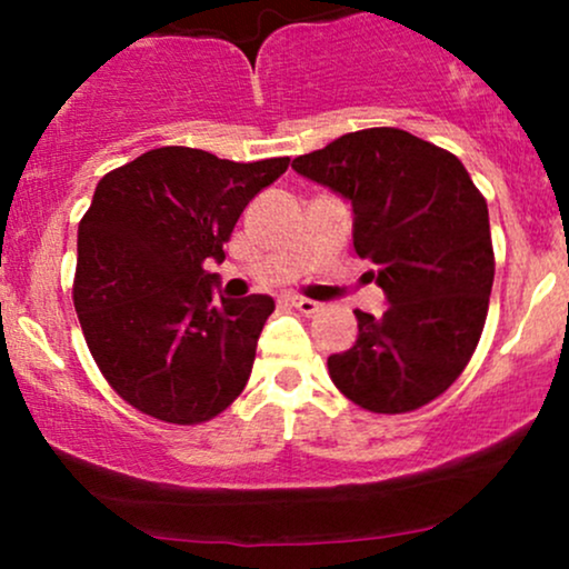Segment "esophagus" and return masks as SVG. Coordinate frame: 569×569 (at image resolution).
<instances>
[{"label":"esophagus","mask_w":569,"mask_h":569,"mask_svg":"<svg viewBox=\"0 0 569 569\" xmlns=\"http://www.w3.org/2000/svg\"><path fill=\"white\" fill-rule=\"evenodd\" d=\"M289 302L297 307L299 312H305V316H316V312L321 310V302H316V299H307V297H289Z\"/></svg>","instance_id":"34e87169"}]
</instances>
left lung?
<instances>
[{
	"mask_svg": "<svg viewBox=\"0 0 569 569\" xmlns=\"http://www.w3.org/2000/svg\"><path fill=\"white\" fill-rule=\"evenodd\" d=\"M293 171L352 206V246L388 293L380 318L356 310L358 339L329 356L337 390L375 415L439 398L485 331L495 251L485 194L447 149L401 128H367L302 154Z\"/></svg>",
	"mask_w": 569,
	"mask_h": 569,
	"instance_id": "1",
	"label": "left lung"
}]
</instances>
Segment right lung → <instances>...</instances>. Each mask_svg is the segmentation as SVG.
Instances as JSON below:
<instances>
[{"mask_svg":"<svg viewBox=\"0 0 569 569\" xmlns=\"http://www.w3.org/2000/svg\"><path fill=\"white\" fill-rule=\"evenodd\" d=\"M289 158L149 149L98 181L77 230L74 307L103 380L171 426L213 420L243 393L272 297L217 299L224 243Z\"/></svg>","mask_w":569,"mask_h":569,"instance_id":"add662e5","label":"right lung"}]
</instances>
